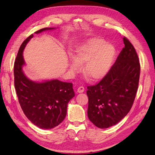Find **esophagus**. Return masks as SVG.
Listing matches in <instances>:
<instances>
[{"label":"esophagus","instance_id":"esophagus-1","mask_svg":"<svg viewBox=\"0 0 155 155\" xmlns=\"http://www.w3.org/2000/svg\"><path fill=\"white\" fill-rule=\"evenodd\" d=\"M84 91V88L83 87H79L77 89V93H82Z\"/></svg>","mask_w":155,"mask_h":155}]
</instances>
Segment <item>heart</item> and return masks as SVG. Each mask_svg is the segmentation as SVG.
Masks as SVG:
<instances>
[{
    "label": "heart",
    "mask_w": 155,
    "mask_h": 155,
    "mask_svg": "<svg viewBox=\"0 0 155 155\" xmlns=\"http://www.w3.org/2000/svg\"><path fill=\"white\" fill-rule=\"evenodd\" d=\"M115 54L116 49L113 45L101 38H92L76 48L73 57L69 58L68 66L71 71L76 72L81 68L80 64L85 63L84 75L92 81H99L110 70Z\"/></svg>",
    "instance_id": "b5f03b06"
}]
</instances>
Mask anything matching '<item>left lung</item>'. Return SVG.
I'll use <instances>...</instances> for the list:
<instances>
[{
	"mask_svg": "<svg viewBox=\"0 0 155 155\" xmlns=\"http://www.w3.org/2000/svg\"><path fill=\"white\" fill-rule=\"evenodd\" d=\"M123 39L124 47L108 74L99 83L87 87L88 117L100 128L114 126L126 116L139 86V57L130 41Z\"/></svg>",
	"mask_w": 155,
	"mask_h": 155,
	"instance_id": "8db88e82",
	"label": "left lung"
}]
</instances>
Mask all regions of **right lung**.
Wrapping results in <instances>:
<instances>
[{"label": "right lung", "mask_w": 155, "mask_h": 155, "mask_svg": "<svg viewBox=\"0 0 155 155\" xmlns=\"http://www.w3.org/2000/svg\"><path fill=\"white\" fill-rule=\"evenodd\" d=\"M53 29L44 28L35 34ZM33 37V34L29 36L18 50L14 65L15 87L20 105L28 119L42 129H51L64 119L68 103L74 97V92L72 83L58 79L35 81L25 75L23 51Z\"/></svg>", "instance_id": "add662e5"}]
</instances>
